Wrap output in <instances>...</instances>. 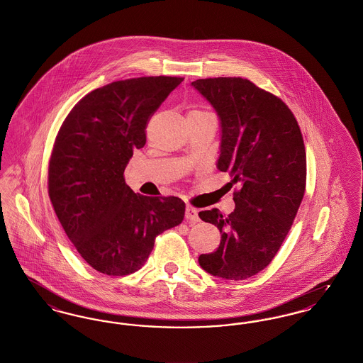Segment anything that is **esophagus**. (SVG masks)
I'll return each mask as SVG.
<instances>
[{
	"mask_svg": "<svg viewBox=\"0 0 363 363\" xmlns=\"http://www.w3.org/2000/svg\"><path fill=\"white\" fill-rule=\"evenodd\" d=\"M185 218H186V220H189L191 223L199 222V220H200V218H199V211H197L196 208L186 207V211H185Z\"/></svg>",
	"mask_w": 363,
	"mask_h": 363,
	"instance_id": "esophagus-1",
	"label": "esophagus"
}]
</instances>
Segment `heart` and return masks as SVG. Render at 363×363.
<instances>
[{
  "mask_svg": "<svg viewBox=\"0 0 363 363\" xmlns=\"http://www.w3.org/2000/svg\"><path fill=\"white\" fill-rule=\"evenodd\" d=\"M191 111H200V110H191Z\"/></svg>",
  "mask_w": 363,
  "mask_h": 363,
  "instance_id": "b5f03b06",
  "label": "heart"
}]
</instances>
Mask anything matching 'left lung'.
<instances>
[{
	"label": "left lung",
	"mask_w": 363,
	"mask_h": 363,
	"mask_svg": "<svg viewBox=\"0 0 363 363\" xmlns=\"http://www.w3.org/2000/svg\"><path fill=\"white\" fill-rule=\"evenodd\" d=\"M222 125L218 169L228 173L235 209L201 211L222 233L216 252L199 262L213 277L243 280L267 268L293 225L306 186V152L293 111L247 79L215 77L191 83Z\"/></svg>",
	"instance_id": "left-lung-1"
}]
</instances>
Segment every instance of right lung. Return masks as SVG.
Wrapping results in <instances>:
<instances>
[{
  "label": "right lung",
  "mask_w": 363,
  "mask_h": 363,
  "mask_svg": "<svg viewBox=\"0 0 363 363\" xmlns=\"http://www.w3.org/2000/svg\"><path fill=\"white\" fill-rule=\"evenodd\" d=\"M182 77L150 76L110 83L70 110L54 141L49 197L65 234L98 272L138 271L155 238L184 220L185 203L148 197L125 184L133 151L145 145V128Z\"/></svg>",
  "instance_id": "obj_1"
}]
</instances>
